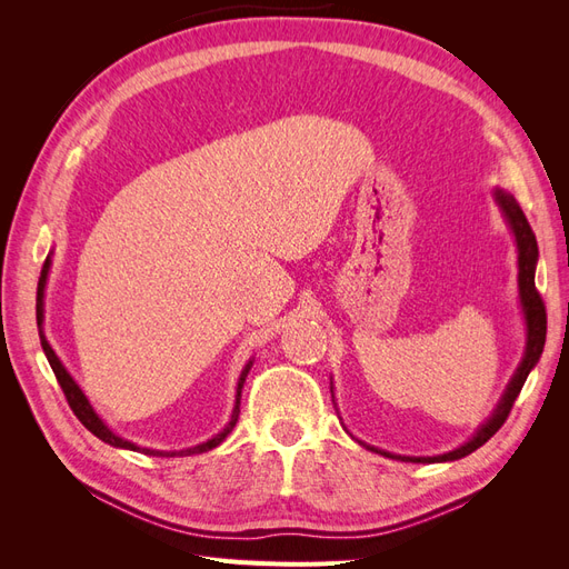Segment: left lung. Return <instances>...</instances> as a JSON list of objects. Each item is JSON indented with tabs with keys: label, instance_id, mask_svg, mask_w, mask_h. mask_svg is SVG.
Returning <instances> with one entry per match:
<instances>
[{
	"label": "left lung",
	"instance_id": "1",
	"mask_svg": "<svg viewBox=\"0 0 569 569\" xmlns=\"http://www.w3.org/2000/svg\"><path fill=\"white\" fill-rule=\"evenodd\" d=\"M496 201H498V206H501L508 222H510L515 242H518V251H520V301H522V311H525V320H527V351H525V358H522L518 372H515V377L510 380L508 391L501 399V403H498L491 420L485 427H481L468 443L460 446V449H456L451 453H443V456H437V458H401V460L443 462V460H458V458H465V456H470L472 451H477L481 443H487L498 432V429L503 427V422L508 420L510 410L515 406V399H518L522 387H525L529 370L537 366L539 358H541L543 343H546V306H543V299L539 295L537 284H533V268H537V258H539L537 237H533L518 201H515L510 194L501 192V189L496 192ZM385 456L393 458L391 453H385Z\"/></svg>",
	"mask_w": 569,
	"mask_h": 569
}]
</instances>
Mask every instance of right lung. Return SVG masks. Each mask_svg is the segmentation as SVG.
<instances>
[{
    "label": "right lung",
    "instance_id": "add662e5",
    "mask_svg": "<svg viewBox=\"0 0 569 569\" xmlns=\"http://www.w3.org/2000/svg\"><path fill=\"white\" fill-rule=\"evenodd\" d=\"M47 270H49V258L44 261V266H42V272H40V282H38V330H40V341H42V349H44V356H47V360H49V366H51V370H54V375H57V382L61 385V391H63V396H66V401H68V406H71V410L76 412V418L90 429V432L94 435V437H99L101 441L104 443H111V446H116V449H130V451H142V453H153V456H180V453H203V451H209V449H216V446L226 439L230 432H232V427L237 425V418H239V399H242V387H244V380H247V372H249V368H251V363L244 368V372H242V377H239V385H237V403H234V410H232V420L228 422V427L222 429L220 435H216L213 439H209L206 443H199V446H194V449H187V451H176V453H166V451H149V449H140V446H134V443H130V441H126V439H120V437H116L111 429L99 420V416L97 412L92 410V406H90V401L84 399V393L80 391V387L73 382V377L66 372V368L61 366V360L57 358V353L51 351V347L47 343V339H44V335H42V297H44V282H47Z\"/></svg>",
    "mask_w": 569,
    "mask_h": 569
}]
</instances>
